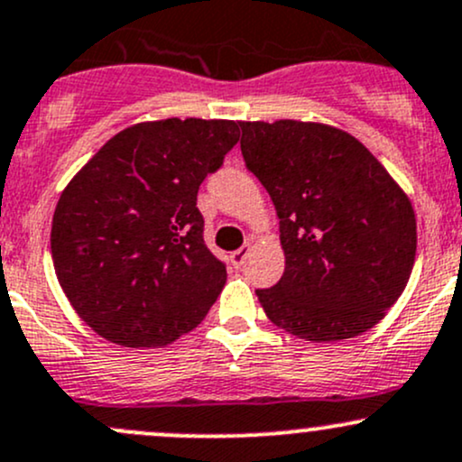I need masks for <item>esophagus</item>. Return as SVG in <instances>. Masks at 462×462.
Masks as SVG:
<instances>
[{
  "instance_id": "esophagus-1",
  "label": "esophagus",
  "mask_w": 462,
  "mask_h": 462,
  "mask_svg": "<svg viewBox=\"0 0 462 462\" xmlns=\"http://www.w3.org/2000/svg\"><path fill=\"white\" fill-rule=\"evenodd\" d=\"M250 252H252V245H250V243H247V245H243V247H239V250L232 252V254H230V263H232V265H235V267H241L243 263H245V258L250 256Z\"/></svg>"
}]
</instances>
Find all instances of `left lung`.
I'll return each instance as SVG.
<instances>
[{"label":"left lung","instance_id":"left-lung-1","mask_svg":"<svg viewBox=\"0 0 462 462\" xmlns=\"http://www.w3.org/2000/svg\"><path fill=\"white\" fill-rule=\"evenodd\" d=\"M241 125L247 171L281 219L285 273L256 296L278 328L339 342L399 300L417 256L410 197L357 138L302 120Z\"/></svg>","mask_w":462,"mask_h":462}]
</instances>
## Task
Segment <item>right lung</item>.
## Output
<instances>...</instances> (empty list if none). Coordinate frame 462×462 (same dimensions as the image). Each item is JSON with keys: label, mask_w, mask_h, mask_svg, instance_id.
Segmentation results:
<instances>
[{"label": "right lung", "mask_w": 462, "mask_h": 462, "mask_svg": "<svg viewBox=\"0 0 462 462\" xmlns=\"http://www.w3.org/2000/svg\"><path fill=\"white\" fill-rule=\"evenodd\" d=\"M239 142L235 120L164 118L105 142L59 197L54 272L100 337L160 348L192 331L226 285L197 190Z\"/></svg>", "instance_id": "1"}]
</instances>
